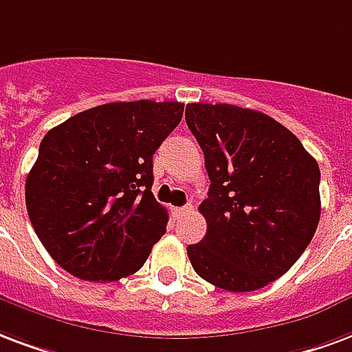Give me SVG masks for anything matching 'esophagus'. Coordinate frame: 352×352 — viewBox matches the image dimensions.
I'll use <instances>...</instances> for the list:
<instances>
[{
  "instance_id": "1",
  "label": "esophagus",
  "mask_w": 352,
  "mask_h": 352,
  "mask_svg": "<svg viewBox=\"0 0 352 352\" xmlns=\"http://www.w3.org/2000/svg\"><path fill=\"white\" fill-rule=\"evenodd\" d=\"M190 210H192V205H184V207L173 209V214H175V216H183V214H186V212H190Z\"/></svg>"
}]
</instances>
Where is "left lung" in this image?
I'll return each mask as SVG.
<instances>
[{"mask_svg":"<svg viewBox=\"0 0 352 352\" xmlns=\"http://www.w3.org/2000/svg\"><path fill=\"white\" fill-rule=\"evenodd\" d=\"M209 173L199 205L207 235L190 263L216 287L246 293L287 272L308 248L321 216L319 166L300 140L261 111L231 104L186 106Z\"/></svg>","mask_w":352,"mask_h":352,"instance_id":"obj_1","label":"left lung"}]
</instances>
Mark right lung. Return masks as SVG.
I'll list each match as a JSON object with an SVG mask.
<instances>
[{"label": "right lung", "instance_id": "add662e5", "mask_svg": "<svg viewBox=\"0 0 352 352\" xmlns=\"http://www.w3.org/2000/svg\"><path fill=\"white\" fill-rule=\"evenodd\" d=\"M183 102H110L80 111L41 142L25 205L52 259L87 282L142 269L166 233L153 155L183 119Z\"/></svg>", "mask_w": 352, "mask_h": 352}]
</instances>
